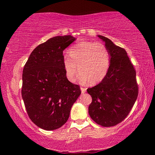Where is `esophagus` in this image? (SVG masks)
I'll use <instances>...</instances> for the list:
<instances>
[{"label":"esophagus","mask_w":155,"mask_h":155,"mask_svg":"<svg viewBox=\"0 0 155 155\" xmlns=\"http://www.w3.org/2000/svg\"><path fill=\"white\" fill-rule=\"evenodd\" d=\"M80 90H81V92H82V94H84V93L86 92V88H84V87H80Z\"/></svg>","instance_id":"1"}]
</instances>
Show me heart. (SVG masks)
I'll use <instances>...</instances> for the list:
<instances>
[{
  "label": "heart",
  "mask_w": 155,
  "mask_h": 155,
  "mask_svg": "<svg viewBox=\"0 0 155 155\" xmlns=\"http://www.w3.org/2000/svg\"><path fill=\"white\" fill-rule=\"evenodd\" d=\"M63 58L67 78L73 81L78 69L80 81L95 84L102 81L109 71L111 57L107 48L101 43L82 41L72 46Z\"/></svg>",
  "instance_id": "heart-1"
}]
</instances>
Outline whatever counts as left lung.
<instances>
[{
	"label": "left lung",
	"mask_w": 155,
	"mask_h": 155,
	"mask_svg": "<svg viewBox=\"0 0 155 155\" xmlns=\"http://www.w3.org/2000/svg\"><path fill=\"white\" fill-rule=\"evenodd\" d=\"M97 37L105 43L111 62L102 81L87 90L92 99L88 112L97 124L111 127L119 124L128 115L138 95V87L136 73L126 50L107 37Z\"/></svg>",
	"instance_id": "left-lung-1"
}]
</instances>
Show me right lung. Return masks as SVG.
<instances>
[{
	"label": "right lung",
	"instance_id": "obj_1",
	"mask_svg": "<svg viewBox=\"0 0 155 155\" xmlns=\"http://www.w3.org/2000/svg\"><path fill=\"white\" fill-rule=\"evenodd\" d=\"M75 40L71 35L51 38L33 50L23 68L22 97L27 114L44 130L64 125L81 94L79 85L68 80L63 65V51Z\"/></svg>",
	"mask_w": 155,
	"mask_h": 155
}]
</instances>
